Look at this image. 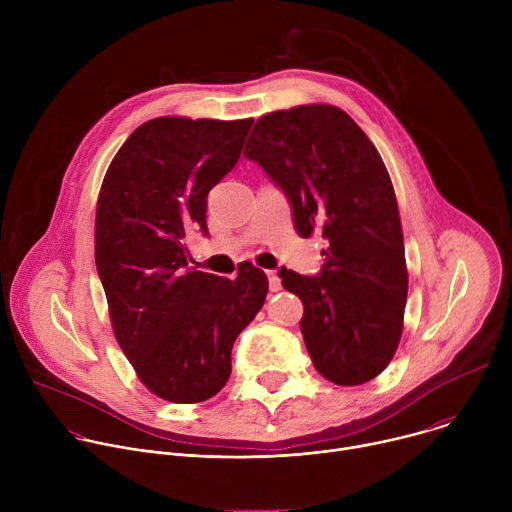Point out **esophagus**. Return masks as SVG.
Instances as JSON below:
<instances>
[{"mask_svg": "<svg viewBox=\"0 0 512 512\" xmlns=\"http://www.w3.org/2000/svg\"><path fill=\"white\" fill-rule=\"evenodd\" d=\"M267 277H269V287H271V291H279V289H281V281H279L277 271H275V269H269V271H267Z\"/></svg>", "mask_w": 512, "mask_h": 512, "instance_id": "34e87169", "label": "esophagus"}]
</instances>
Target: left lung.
<instances>
[{
	"label": "left lung",
	"mask_w": 512,
	"mask_h": 512,
	"mask_svg": "<svg viewBox=\"0 0 512 512\" xmlns=\"http://www.w3.org/2000/svg\"><path fill=\"white\" fill-rule=\"evenodd\" d=\"M245 158L287 196L300 237L328 241L322 271L281 267V285L304 304L300 322L316 371L342 387L375 379L403 332L407 265L389 172L342 109L300 105L263 115Z\"/></svg>",
	"instance_id": "8db88e82"
}]
</instances>
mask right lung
Returning <instances> with one entry per match:
<instances>
[{"label":"right lung","mask_w":512,"mask_h":512,"mask_svg":"<svg viewBox=\"0 0 512 512\" xmlns=\"http://www.w3.org/2000/svg\"><path fill=\"white\" fill-rule=\"evenodd\" d=\"M251 123H143L99 192L95 261L115 338L139 381L172 403L225 387L233 344L267 296L265 273L249 261L235 279L184 269L186 235H208L206 196L239 162Z\"/></svg>","instance_id":"1"}]
</instances>
